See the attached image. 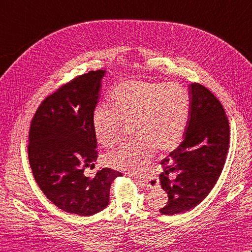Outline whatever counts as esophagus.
Instances as JSON below:
<instances>
[{
  "mask_svg": "<svg viewBox=\"0 0 252 252\" xmlns=\"http://www.w3.org/2000/svg\"><path fill=\"white\" fill-rule=\"evenodd\" d=\"M131 175H132V174H131ZM134 176H135V175H134ZM141 182H144V183H145V185H146L147 187H151V189H153V187H156V186L158 185V182H156V183H152V184L149 183L148 181H144V180H143V181H141Z\"/></svg>",
  "mask_w": 252,
  "mask_h": 252,
  "instance_id": "obj_1",
  "label": "esophagus"
}]
</instances>
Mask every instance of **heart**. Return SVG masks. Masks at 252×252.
<instances>
[{
    "label": "heart",
    "mask_w": 252,
    "mask_h": 252,
    "mask_svg": "<svg viewBox=\"0 0 252 252\" xmlns=\"http://www.w3.org/2000/svg\"><path fill=\"white\" fill-rule=\"evenodd\" d=\"M111 110L99 107L93 116V132L101 146L118 141L122 126H131L134 137L105 156L110 167L135 172L151 161L156 151L178 146L189 115V94L176 83L127 81L109 95Z\"/></svg>",
    "instance_id": "1"
}]
</instances>
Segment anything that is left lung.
Wrapping results in <instances>:
<instances>
[{
	"mask_svg": "<svg viewBox=\"0 0 252 252\" xmlns=\"http://www.w3.org/2000/svg\"><path fill=\"white\" fill-rule=\"evenodd\" d=\"M189 94L183 141L160 162V184L169 199L159 211L165 216L199 205L215 187L226 160L229 126L221 103L198 83L189 85Z\"/></svg>",
	"mask_w": 252,
	"mask_h": 252,
	"instance_id": "left-lung-1",
	"label": "left lung"
}]
</instances>
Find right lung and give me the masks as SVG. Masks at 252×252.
<instances>
[{"label": "right lung", "mask_w": 252, "mask_h": 252, "mask_svg": "<svg viewBox=\"0 0 252 252\" xmlns=\"http://www.w3.org/2000/svg\"><path fill=\"white\" fill-rule=\"evenodd\" d=\"M105 74L90 71L46 97L29 132V163L37 185L56 207L82 217L108 206L110 185L122 175L109 168L83 174L97 159L93 116Z\"/></svg>", "instance_id": "obj_1"}]
</instances>
